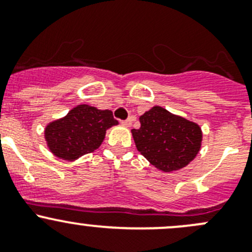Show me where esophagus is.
Returning <instances> with one entry per match:
<instances>
[{
    "label": "esophagus",
    "instance_id": "obj_1",
    "mask_svg": "<svg viewBox=\"0 0 252 252\" xmlns=\"http://www.w3.org/2000/svg\"><path fill=\"white\" fill-rule=\"evenodd\" d=\"M132 121H133V118H128V119H127V120L123 121V125L126 126V127H129V126L132 125Z\"/></svg>",
    "mask_w": 252,
    "mask_h": 252
}]
</instances>
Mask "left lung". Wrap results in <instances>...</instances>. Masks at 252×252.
<instances>
[{"instance_id":"1","label":"left lung","mask_w":252,"mask_h":252,"mask_svg":"<svg viewBox=\"0 0 252 252\" xmlns=\"http://www.w3.org/2000/svg\"><path fill=\"white\" fill-rule=\"evenodd\" d=\"M139 123L131 131L137 151L164 173L185 168L200 152L202 131L188 119L157 105L139 116Z\"/></svg>"}]
</instances>
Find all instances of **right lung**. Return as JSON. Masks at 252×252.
I'll return each mask as SVG.
<instances>
[{"mask_svg": "<svg viewBox=\"0 0 252 252\" xmlns=\"http://www.w3.org/2000/svg\"><path fill=\"white\" fill-rule=\"evenodd\" d=\"M118 124L113 111L82 104L45 127V141L54 156L72 161L98 149L106 129Z\"/></svg>", "mask_w": 252, "mask_h": 252, "instance_id": "obj_1", "label": "right lung"}]
</instances>
